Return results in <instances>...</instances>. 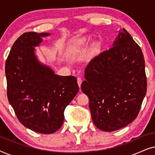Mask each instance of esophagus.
Here are the masks:
<instances>
[{
	"label": "esophagus",
	"mask_w": 155,
	"mask_h": 155,
	"mask_svg": "<svg viewBox=\"0 0 155 155\" xmlns=\"http://www.w3.org/2000/svg\"><path fill=\"white\" fill-rule=\"evenodd\" d=\"M77 82L78 84V86H79V87L80 88V86H81V84H82V79L80 78H77Z\"/></svg>",
	"instance_id": "esophagus-1"
}]
</instances>
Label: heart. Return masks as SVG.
I'll list each match as a JSON object with an SVG mask.
<instances>
[{"label":"heart","instance_id":"b5f03b06","mask_svg":"<svg viewBox=\"0 0 155 155\" xmlns=\"http://www.w3.org/2000/svg\"><path fill=\"white\" fill-rule=\"evenodd\" d=\"M88 43L87 37H82L77 40H75L73 43H72L68 48V53L69 55L74 56V55L78 54L82 50L84 46Z\"/></svg>","mask_w":155,"mask_h":155}]
</instances>
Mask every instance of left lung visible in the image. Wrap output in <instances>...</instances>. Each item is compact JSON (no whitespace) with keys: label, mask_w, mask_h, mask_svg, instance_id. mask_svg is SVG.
<instances>
[{"label":"left lung","mask_w":155,"mask_h":155,"mask_svg":"<svg viewBox=\"0 0 155 155\" xmlns=\"http://www.w3.org/2000/svg\"><path fill=\"white\" fill-rule=\"evenodd\" d=\"M81 90L89 98L94 124L111 132L138 115L147 92L145 61L140 46L124 28L109 50L89 63Z\"/></svg>","instance_id":"1"}]
</instances>
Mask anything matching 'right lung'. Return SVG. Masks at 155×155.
Masks as SVG:
<instances>
[{"instance_id": "add662e5", "label": "right lung", "mask_w": 155, "mask_h": 155, "mask_svg": "<svg viewBox=\"0 0 155 155\" xmlns=\"http://www.w3.org/2000/svg\"><path fill=\"white\" fill-rule=\"evenodd\" d=\"M49 33L26 32L15 41L5 63L8 101L23 126L51 134L64 121L65 107L79 91L74 76H60L38 61L35 47Z\"/></svg>"}]
</instances>
